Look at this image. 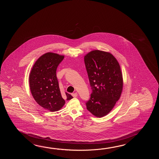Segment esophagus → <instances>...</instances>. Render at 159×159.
Returning a JSON list of instances; mask_svg holds the SVG:
<instances>
[{
    "label": "esophagus",
    "mask_w": 159,
    "mask_h": 159,
    "mask_svg": "<svg viewBox=\"0 0 159 159\" xmlns=\"http://www.w3.org/2000/svg\"><path fill=\"white\" fill-rule=\"evenodd\" d=\"M71 95L73 97H77L78 96V94L77 93H73Z\"/></svg>",
    "instance_id": "esophagus-1"
}]
</instances>
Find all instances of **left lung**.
<instances>
[{"label": "left lung", "instance_id": "obj_1", "mask_svg": "<svg viewBox=\"0 0 159 159\" xmlns=\"http://www.w3.org/2000/svg\"><path fill=\"white\" fill-rule=\"evenodd\" d=\"M92 93L86 103L88 111L102 118L107 115L121 96L123 80L118 61L110 53L94 50L84 57Z\"/></svg>", "mask_w": 159, "mask_h": 159}]
</instances>
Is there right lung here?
<instances>
[{
  "mask_svg": "<svg viewBox=\"0 0 159 159\" xmlns=\"http://www.w3.org/2000/svg\"><path fill=\"white\" fill-rule=\"evenodd\" d=\"M64 56L52 52L42 55L34 64L29 77L30 92L34 100L44 109L57 111L65 103L62 97L56 70ZM67 100L73 98L65 93Z\"/></svg>",
  "mask_w": 159,
  "mask_h": 159,
  "instance_id": "add662e5",
  "label": "right lung"
}]
</instances>
